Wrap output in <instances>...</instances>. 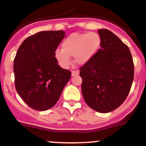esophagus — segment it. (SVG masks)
I'll use <instances>...</instances> for the list:
<instances>
[{"label":"esophagus","mask_w":146,"mask_h":146,"mask_svg":"<svg viewBox=\"0 0 146 146\" xmlns=\"http://www.w3.org/2000/svg\"><path fill=\"white\" fill-rule=\"evenodd\" d=\"M79 74V72L78 71H72V77H74V76H77Z\"/></svg>","instance_id":"1"}]
</instances>
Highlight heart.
<instances>
[{
    "mask_svg": "<svg viewBox=\"0 0 146 146\" xmlns=\"http://www.w3.org/2000/svg\"><path fill=\"white\" fill-rule=\"evenodd\" d=\"M100 43V37L96 32L73 33L63 41L62 50L56 52V58L64 67L70 65V58H74L76 64L83 66L93 58Z\"/></svg>",
    "mask_w": 146,
    "mask_h": 146,
    "instance_id": "obj_1",
    "label": "heart"
}]
</instances>
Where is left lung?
<instances>
[{
  "mask_svg": "<svg viewBox=\"0 0 146 146\" xmlns=\"http://www.w3.org/2000/svg\"><path fill=\"white\" fill-rule=\"evenodd\" d=\"M100 48L80 68L82 94L87 105L100 113L117 109L130 92L134 63L129 48L105 29L98 30Z\"/></svg>",
  "mask_w": 146,
  "mask_h": 146,
  "instance_id": "1",
  "label": "left lung"
}]
</instances>
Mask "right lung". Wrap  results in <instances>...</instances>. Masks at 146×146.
I'll list each match as a JSON object with an SVG mask.
<instances>
[{"mask_svg":"<svg viewBox=\"0 0 146 146\" xmlns=\"http://www.w3.org/2000/svg\"><path fill=\"white\" fill-rule=\"evenodd\" d=\"M65 35L62 30L37 32L27 37L17 50L13 68L16 90L35 110L54 106L70 79V71L61 68L55 58Z\"/></svg>","mask_w":146,"mask_h":146,"instance_id":"obj_1","label":"right lung"}]
</instances>
